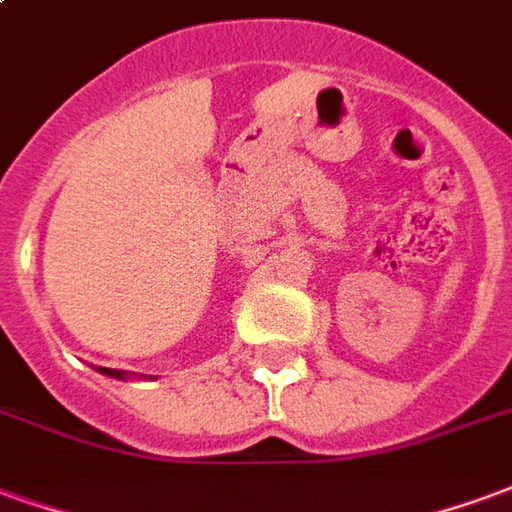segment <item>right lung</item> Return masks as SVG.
I'll use <instances>...</instances> for the list:
<instances>
[{
    "label": "right lung",
    "instance_id": "right-lung-1",
    "mask_svg": "<svg viewBox=\"0 0 512 512\" xmlns=\"http://www.w3.org/2000/svg\"><path fill=\"white\" fill-rule=\"evenodd\" d=\"M101 373H104V376H112V378H123V373H120V370H109V367H101Z\"/></svg>",
    "mask_w": 512,
    "mask_h": 512
}]
</instances>
